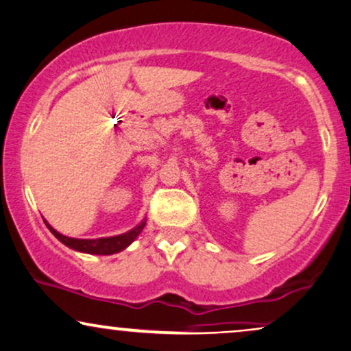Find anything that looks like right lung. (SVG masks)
Masks as SVG:
<instances>
[{
  "label": "right lung",
  "mask_w": 351,
  "mask_h": 351,
  "mask_svg": "<svg viewBox=\"0 0 351 351\" xmlns=\"http://www.w3.org/2000/svg\"><path fill=\"white\" fill-rule=\"evenodd\" d=\"M47 228L50 229L51 234H53L56 239L60 242H63L64 245L73 250H77V252H84V254H96V255H110V254H117L120 250L127 249L133 241L136 239L138 234L143 231L145 228L146 219L138 224L136 228L130 229L128 232L125 234H119V236H112V237H99V239H75V237H68L60 234L58 231H55L53 228L50 226L49 223L45 221Z\"/></svg>",
  "instance_id": "1"
}]
</instances>
